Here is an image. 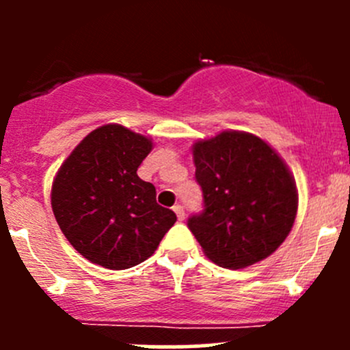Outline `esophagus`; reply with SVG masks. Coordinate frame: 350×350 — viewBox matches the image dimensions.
<instances>
[{
  "instance_id": "34e87169",
  "label": "esophagus",
  "mask_w": 350,
  "mask_h": 350,
  "mask_svg": "<svg viewBox=\"0 0 350 350\" xmlns=\"http://www.w3.org/2000/svg\"><path fill=\"white\" fill-rule=\"evenodd\" d=\"M172 210H174V213H176V217H178V220H185L186 213H185V208H183L181 204H176V206L172 208Z\"/></svg>"
}]
</instances>
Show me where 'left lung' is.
<instances>
[{"instance_id":"8db88e82","label":"left lung","mask_w":350,"mask_h":350,"mask_svg":"<svg viewBox=\"0 0 350 350\" xmlns=\"http://www.w3.org/2000/svg\"><path fill=\"white\" fill-rule=\"evenodd\" d=\"M203 211L188 227L210 260L228 269L252 266L274 252L298 210L295 179L262 139L221 132L193 146Z\"/></svg>"}]
</instances>
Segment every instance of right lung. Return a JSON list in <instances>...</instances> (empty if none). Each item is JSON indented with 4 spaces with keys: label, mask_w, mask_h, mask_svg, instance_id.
Listing matches in <instances>:
<instances>
[{
    "label": "right lung",
    "mask_w": 350,
    "mask_h": 350,
    "mask_svg": "<svg viewBox=\"0 0 350 350\" xmlns=\"http://www.w3.org/2000/svg\"><path fill=\"white\" fill-rule=\"evenodd\" d=\"M152 140L103 125L81 140L52 183V210L70 245L93 264L129 269L149 259L176 213L137 176Z\"/></svg>",
    "instance_id": "right-lung-1"
}]
</instances>
